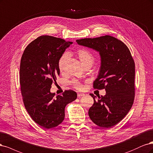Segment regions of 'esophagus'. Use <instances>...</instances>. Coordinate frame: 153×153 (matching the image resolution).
Segmentation results:
<instances>
[{"instance_id": "esophagus-1", "label": "esophagus", "mask_w": 153, "mask_h": 153, "mask_svg": "<svg viewBox=\"0 0 153 153\" xmlns=\"http://www.w3.org/2000/svg\"><path fill=\"white\" fill-rule=\"evenodd\" d=\"M85 94H84V93H77V97H84V96H85Z\"/></svg>"}]
</instances>
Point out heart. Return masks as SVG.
I'll return each instance as SVG.
<instances>
[{
	"instance_id": "heart-1",
	"label": "heart",
	"mask_w": 153,
	"mask_h": 153,
	"mask_svg": "<svg viewBox=\"0 0 153 153\" xmlns=\"http://www.w3.org/2000/svg\"><path fill=\"white\" fill-rule=\"evenodd\" d=\"M77 55L84 66L88 63H93L94 62V56H93V54L86 49H80V50H77ZM68 56V54L67 53H63L58 59V67L60 72H62L64 70ZM71 85L74 88L78 90H81L83 88L82 83L77 79H73L71 81Z\"/></svg>"
}]
</instances>
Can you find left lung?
Segmentation results:
<instances>
[{"mask_svg":"<svg viewBox=\"0 0 153 153\" xmlns=\"http://www.w3.org/2000/svg\"><path fill=\"white\" fill-rule=\"evenodd\" d=\"M79 45L99 52L101 65L93 88L105 89L106 94L94 100L88 114L91 120L104 128H109L128 114L135 98V62L124 42L111 36L77 39Z\"/></svg>","mask_w":153,"mask_h":153,"instance_id":"left-lung-1","label":"left lung"}]
</instances>
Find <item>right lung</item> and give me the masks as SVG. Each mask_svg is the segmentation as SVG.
Instances as JSON below:
<instances>
[{"mask_svg":"<svg viewBox=\"0 0 153 153\" xmlns=\"http://www.w3.org/2000/svg\"><path fill=\"white\" fill-rule=\"evenodd\" d=\"M72 44L42 36L28 44L21 58L19 83L24 105L32 119L44 128L61 124L65 106L77 98L76 92L71 90L56 97L50 92L52 83L60 75L58 59Z\"/></svg>","mask_w":153,"mask_h":153,"instance_id":"right-lung-1","label":"right lung"}]
</instances>
